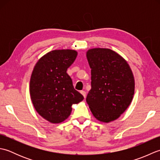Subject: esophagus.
<instances>
[{
	"instance_id": "34e87169",
	"label": "esophagus",
	"mask_w": 160,
	"mask_h": 160,
	"mask_svg": "<svg viewBox=\"0 0 160 160\" xmlns=\"http://www.w3.org/2000/svg\"><path fill=\"white\" fill-rule=\"evenodd\" d=\"M80 93H81V94H82V96H84V98H86V96H87V93H86V91H80Z\"/></svg>"
}]
</instances>
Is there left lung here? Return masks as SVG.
<instances>
[{
  "instance_id": "8db88e82",
  "label": "left lung",
  "mask_w": 160,
  "mask_h": 160,
  "mask_svg": "<svg viewBox=\"0 0 160 160\" xmlns=\"http://www.w3.org/2000/svg\"><path fill=\"white\" fill-rule=\"evenodd\" d=\"M91 69V89L86 101L98 120H115L131 103L135 91L132 71L123 58L114 51L93 48L87 51Z\"/></svg>"
}]
</instances>
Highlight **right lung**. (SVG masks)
Instances as JSON below:
<instances>
[{
  "instance_id": "right-lung-1",
  "label": "right lung",
  "mask_w": 160,
  "mask_h": 160,
  "mask_svg": "<svg viewBox=\"0 0 160 160\" xmlns=\"http://www.w3.org/2000/svg\"><path fill=\"white\" fill-rule=\"evenodd\" d=\"M76 51L53 50L38 60L33 68L29 93L38 113L51 123L65 120L72 111L71 106L84 99L74 89L67 70L76 60Z\"/></svg>"
}]
</instances>
